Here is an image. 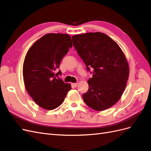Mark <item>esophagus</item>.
Segmentation results:
<instances>
[{"label": "esophagus", "mask_w": 151, "mask_h": 151, "mask_svg": "<svg viewBox=\"0 0 151 151\" xmlns=\"http://www.w3.org/2000/svg\"><path fill=\"white\" fill-rule=\"evenodd\" d=\"M77 85H78V83H72V86L74 87V88H76V87L77 86Z\"/></svg>", "instance_id": "34e87169"}]
</instances>
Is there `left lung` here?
<instances>
[{
    "instance_id": "8db88e82",
    "label": "left lung",
    "mask_w": 151,
    "mask_h": 151,
    "mask_svg": "<svg viewBox=\"0 0 151 151\" xmlns=\"http://www.w3.org/2000/svg\"><path fill=\"white\" fill-rule=\"evenodd\" d=\"M72 40L87 70H93L88 92L83 94L85 103L96 111L111 107L120 99L129 78L124 53L115 41L99 32L74 35Z\"/></svg>"
}]
</instances>
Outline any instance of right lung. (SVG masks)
Returning <instances> with one entry per match:
<instances>
[{
    "instance_id": "1",
    "label": "right lung",
    "mask_w": 151,
    "mask_h": 151,
    "mask_svg": "<svg viewBox=\"0 0 151 151\" xmlns=\"http://www.w3.org/2000/svg\"><path fill=\"white\" fill-rule=\"evenodd\" d=\"M72 47L69 35L48 33L32 45L26 53L22 74L27 92L39 106L47 110L58 107L71 89L56 76L55 71L60 66L63 57Z\"/></svg>"
}]
</instances>
